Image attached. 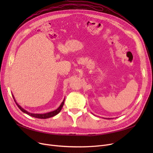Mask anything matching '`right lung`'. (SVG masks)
<instances>
[{"mask_svg":"<svg viewBox=\"0 0 153 153\" xmlns=\"http://www.w3.org/2000/svg\"><path fill=\"white\" fill-rule=\"evenodd\" d=\"M12 95V97L13 98V100L15 101V102L16 103V104H17V105L18 106V107L20 109L21 111H22L23 113H25L31 117H35V118H41V119H46V118H50V117H53L56 115H58L60 111L61 110L63 105H64V100H65V99H64L62 101V102L61 103V104L60 105V106L54 111H50V112H48V113H46V114H33V113H30V112H28V111H27L26 110H25L24 108H23L20 105H19V104L17 103V102H16L15 99V97L13 94Z\"/></svg>","mask_w":153,"mask_h":153,"instance_id":"add662e5","label":"right lung"}]
</instances>
